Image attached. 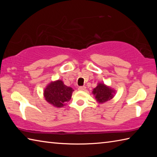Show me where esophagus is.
<instances>
[{
  "instance_id": "1",
  "label": "esophagus",
  "mask_w": 157,
  "mask_h": 157,
  "mask_svg": "<svg viewBox=\"0 0 157 157\" xmlns=\"http://www.w3.org/2000/svg\"><path fill=\"white\" fill-rule=\"evenodd\" d=\"M85 89H86V86H79V88H78V90H79V91H84Z\"/></svg>"
}]
</instances>
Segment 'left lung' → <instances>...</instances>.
Returning <instances> with one entry per match:
<instances>
[{
    "instance_id": "obj_1",
    "label": "left lung",
    "mask_w": 157,
    "mask_h": 157,
    "mask_svg": "<svg viewBox=\"0 0 157 157\" xmlns=\"http://www.w3.org/2000/svg\"><path fill=\"white\" fill-rule=\"evenodd\" d=\"M114 90L104 84H99L93 91V94L95 95V99L100 103H103L113 98Z\"/></svg>"
}]
</instances>
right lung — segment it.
I'll use <instances>...</instances> for the list:
<instances>
[{
	"instance_id": "1",
	"label": "right lung",
	"mask_w": 157,
	"mask_h": 157,
	"mask_svg": "<svg viewBox=\"0 0 157 157\" xmlns=\"http://www.w3.org/2000/svg\"><path fill=\"white\" fill-rule=\"evenodd\" d=\"M73 91L71 87L66 86L62 80H57L48 85L44 91V97L50 104L62 107L71 100Z\"/></svg>"
}]
</instances>
